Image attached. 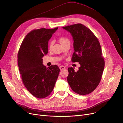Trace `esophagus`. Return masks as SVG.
<instances>
[{
  "label": "esophagus",
  "mask_w": 123,
  "mask_h": 123,
  "mask_svg": "<svg viewBox=\"0 0 123 123\" xmlns=\"http://www.w3.org/2000/svg\"><path fill=\"white\" fill-rule=\"evenodd\" d=\"M59 68H60V69L61 70H63V69H64L65 68V66H60L59 67Z\"/></svg>",
  "instance_id": "obj_1"
}]
</instances>
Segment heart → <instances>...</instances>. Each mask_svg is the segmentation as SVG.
<instances>
[{
	"label": "heart",
	"mask_w": 123,
	"mask_h": 123,
	"mask_svg": "<svg viewBox=\"0 0 123 123\" xmlns=\"http://www.w3.org/2000/svg\"><path fill=\"white\" fill-rule=\"evenodd\" d=\"M58 40L60 42V43L61 45L63 44L64 43H65V42H68V41H69L68 38H67L65 37H60L59 38H58ZM52 45V42H50V43L49 44V48H51V46Z\"/></svg>",
	"instance_id": "obj_1"
}]
</instances>
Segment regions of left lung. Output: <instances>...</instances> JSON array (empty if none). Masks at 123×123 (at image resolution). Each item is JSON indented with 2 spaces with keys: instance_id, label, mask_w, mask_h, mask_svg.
<instances>
[{
  "instance_id": "obj_1",
  "label": "left lung",
  "mask_w": 123,
  "mask_h": 123,
  "mask_svg": "<svg viewBox=\"0 0 123 123\" xmlns=\"http://www.w3.org/2000/svg\"><path fill=\"white\" fill-rule=\"evenodd\" d=\"M62 28L73 37L74 52L72 60L80 65L77 72L73 68H68V82L75 93L89 94L99 85L105 67L100 43L92 31L81 24Z\"/></svg>"
}]
</instances>
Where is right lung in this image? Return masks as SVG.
I'll return each mask as SVG.
<instances>
[{"label": "right lung", "instance_id": "obj_1", "mask_svg": "<svg viewBox=\"0 0 123 123\" xmlns=\"http://www.w3.org/2000/svg\"><path fill=\"white\" fill-rule=\"evenodd\" d=\"M58 27L41 28L28 33L18 52V65L23 82L29 92L38 98L46 97L53 90L59 76L57 65L46 68L43 57L48 53V41Z\"/></svg>", "mask_w": 123, "mask_h": 123}]
</instances>
